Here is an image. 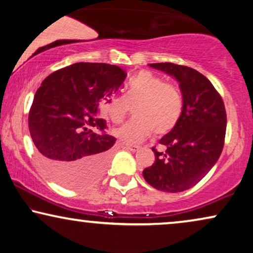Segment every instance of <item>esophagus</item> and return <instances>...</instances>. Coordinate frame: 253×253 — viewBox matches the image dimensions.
I'll return each mask as SVG.
<instances>
[{"instance_id":"1","label":"esophagus","mask_w":253,"mask_h":253,"mask_svg":"<svg viewBox=\"0 0 253 253\" xmlns=\"http://www.w3.org/2000/svg\"><path fill=\"white\" fill-rule=\"evenodd\" d=\"M126 147L131 152H137V151H139V148H140L139 146H137V145H126Z\"/></svg>"}]
</instances>
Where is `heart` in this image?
<instances>
[{
	"label": "heart",
	"mask_w": 253,
	"mask_h": 253,
	"mask_svg": "<svg viewBox=\"0 0 253 253\" xmlns=\"http://www.w3.org/2000/svg\"><path fill=\"white\" fill-rule=\"evenodd\" d=\"M133 106V119L113 133L126 144H138L153 132L168 133L176 126L183 112L181 93L150 71H140L127 83L126 94L113 95L102 106L114 123H121Z\"/></svg>",
	"instance_id": "heart-1"
}]
</instances>
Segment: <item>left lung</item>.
I'll return each instance as SVG.
<instances>
[{"instance_id":"left-lung-1","label":"left lung","mask_w":253,"mask_h":253,"mask_svg":"<svg viewBox=\"0 0 253 253\" xmlns=\"http://www.w3.org/2000/svg\"><path fill=\"white\" fill-rule=\"evenodd\" d=\"M148 65L179 83L183 112L174 129L159 141L166 152L152 148L155 162L144 169L143 176L160 191H185L202 181L220 158L226 137V108L212 83L195 69L169 62Z\"/></svg>"}]
</instances>
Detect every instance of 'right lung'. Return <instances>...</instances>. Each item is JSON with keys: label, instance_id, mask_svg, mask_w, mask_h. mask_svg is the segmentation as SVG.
Wrapping results in <instances>:
<instances>
[{"label": "right lung", "instance_id": "obj_1", "mask_svg": "<svg viewBox=\"0 0 253 253\" xmlns=\"http://www.w3.org/2000/svg\"><path fill=\"white\" fill-rule=\"evenodd\" d=\"M126 77L117 65L81 62L41 83L29 129L41 165L61 185L85 188L101 177L116 139L105 133L100 106L116 94Z\"/></svg>", "mask_w": 253, "mask_h": 253}]
</instances>
